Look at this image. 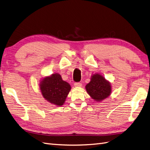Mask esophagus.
Wrapping results in <instances>:
<instances>
[{
  "label": "esophagus",
  "mask_w": 150,
  "mask_h": 150,
  "mask_svg": "<svg viewBox=\"0 0 150 150\" xmlns=\"http://www.w3.org/2000/svg\"><path fill=\"white\" fill-rule=\"evenodd\" d=\"M74 86H76V87H81V86H82V83H74Z\"/></svg>",
  "instance_id": "1"
}]
</instances>
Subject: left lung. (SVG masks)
I'll use <instances>...</instances> for the list:
<instances>
[{
  "instance_id": "left-lung-1",
  "label": "left lung",
  "mask_w": 150,
  "mask_h": 150,
  "mask_svg": "<svg viewBox=\"0 0 150 150\" xmlns=\"http://www.w3.org/2000/svg\"><path fill=\"white\" fill-rule=\"evenodd\" d=\"M86 89L89 96L98 102L107 98L111 93L110 83L99 74L91 76L90 82L86 86Z\"/></svg>"
}]
</instances>
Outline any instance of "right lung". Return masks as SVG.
<instances>
[{
    "mask_svg": "<svg viewBox=\"0 0 150 150\" xmlns=\"http://www.w3.org/2000/svg\"><path fill=\"white\" fill-rule=\"evenodd\" d=\"M39 86L43 97L49 103L58 106L64 103L71 89L69 84L63 81L61 75L57 73L43 78Z\"/></svg>",
    "mask_w": 150,
    "mask_h": 150,
    "instance_id": "add662e5",
    "label": "right lung"
}]
</instances>
